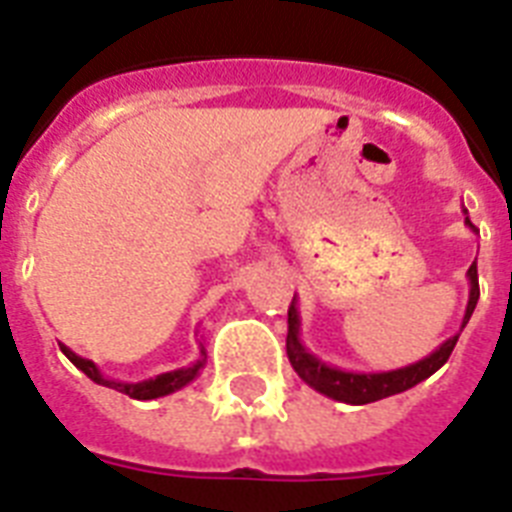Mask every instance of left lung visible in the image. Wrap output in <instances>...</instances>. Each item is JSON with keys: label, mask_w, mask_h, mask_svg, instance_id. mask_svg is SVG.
Segmentation results:
<instances>
[{"label": "left lung", "mask_w": 512, "mask_h": 512, "mask_svg": "<svg viewBox=\"0 0 512 512\" xmlns=\"http://www.w3.org/2000/svg\"><path fill=\"white\" fill-rule=\"evenodd\" d=\"M468 215V209H462ZM465 225L470 231H476V225L470 223V217H465ZM468 281H470V297L468 308H465V316H462V327L470 321L473 311H476L478 303V268L476 263L468 268ZM289 332H287V356L289 364L300 374V380L308 382L313 390H319L327 398H335L342 404H372V401H380V398L396 396V393H404V390L414 388L417 382L428 380L430 374H436L441 366L449 361L454 345L460 340V332L454 337H449L446 342H441L430 356L420 358L417 364L401 366V369H390V372H345V369H337V366H329L327 361H321L319 356H313L311 350L305 348L303 340H300V311H297V300H292L289 305Z\"/></svg>", "instance_id": "8db88e82"}]
</instances>
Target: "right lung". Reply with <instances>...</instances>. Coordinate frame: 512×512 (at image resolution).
I'll list each match as a JSON object with an SVG mask.
<instances>
[{"label":"right lung","mask_w":512,"mask_h":512,"mask_svg":"<svg viewBox=\"0 0 512 512\" xmlns=\"http://www.w3.org/2000/svg\"><path fill=\"white\" fill-rule=\"evenodd\" d=\"M60 350L66 353V358L76 369H82L92 382H98V385H106V388H114L119 393H127L130 398H138V401H151V398H162V396H170L175 390L185 388L188 382H193L199 377V372L204 369L207 364V353H204V345H199V358L193 361V364L183 366V369H175V372H164V374H156L151 380H143V382H119V380H108L103 377V372L98 369L95 361L90 358H82L76 356L74 350L66 348V345H60Z\"/></svg>","instance_id":"obj_1"}]
</instances>
